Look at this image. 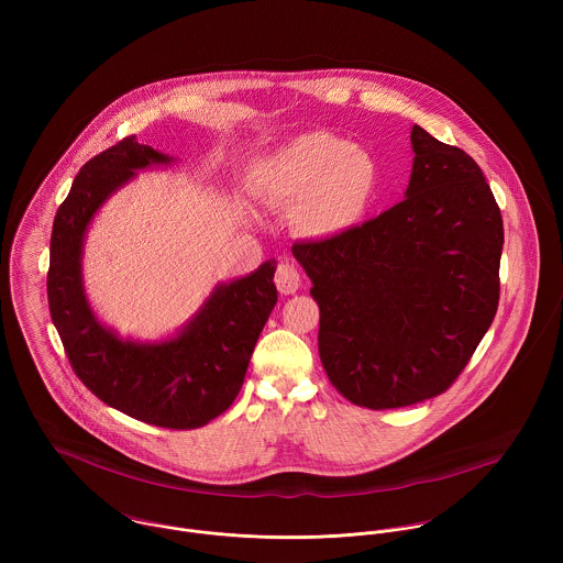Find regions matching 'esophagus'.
Segmentation results:
<instances>
[{
  "mask_svg": "<svg viewBox=\"0 0 563 563\" xmlns=\"http://www.w3.org/2000/svg\"><path fill=\"white\" fill-rule=\"evenodd\" d=\"M275 286L282 295H295L301 286V277H299V271L288 264V262H282L275 271Z\"/></svg>",
  "mask_w": 563,
  "mask_h": 563,
  "instance_id": "34e87169",
  "label": "esophagus"
}]
</instances>
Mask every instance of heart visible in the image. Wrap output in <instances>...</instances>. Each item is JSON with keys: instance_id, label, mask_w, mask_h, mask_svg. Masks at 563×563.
Returning <instances> with one entry per match:
<instances>
[{"instance_id": "heart-1", "label": "heart", "mask_w": 563, "mask_h": 563, "mask_svg": "<svg viewBox=\"0 0 563 563\" xmlns=\"http://www.w3.org/2000/svg\"><path fill=\"white\" fill-rule=\"evenodd\" d=\"M262 195L295 206V225L303 236L333 239L371 212L382 168L377 158L329 132L299 134L257 164Z\"/></svg>"}]
</instances>
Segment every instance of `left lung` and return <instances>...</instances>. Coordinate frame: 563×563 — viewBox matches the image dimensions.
Here are the masks:
<instances>
[{
    "label": "left lung",
    "mask_w": 563,
    "mask_h": 563,
    "mask_svg": "<svg viewBox=\"0 0 563 563\" xmlns=\"http://www.w3.org/2000/svg\"><path fill=\"white\" fill-rule=\"evenodd\" d=\"M411 150L401 203L292 246L321 310L322 368L344 399L368 409L442 395L498 308L503 219L479 164L420 125Z\"/></svg>",
    "instance_id": "left-lung-1"
}]
</instances>
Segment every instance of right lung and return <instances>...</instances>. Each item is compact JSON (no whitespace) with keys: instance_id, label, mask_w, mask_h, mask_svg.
Masks as SVG:
<instances>
[{"instance_id":"1","label":"right lung","mask_w":563,"mask_h":563,"mask_svg":"<svg viewBox=\"0 0 563 563\" xmlns=\"http://www.w3.org/2000/svg\"><path fill=\"white\" fill-rule=\"evenodd\" d=\"M173 161L128 136L81 166L54 219L47 299L67 357L97 399L156 427L197 429L241 393L253 346L277 303L275 260L219 284L199 312L161 342L123 340L106 327L81 279L84 239L97 210L139 170Z\"/></svg>"}]
</instances>
